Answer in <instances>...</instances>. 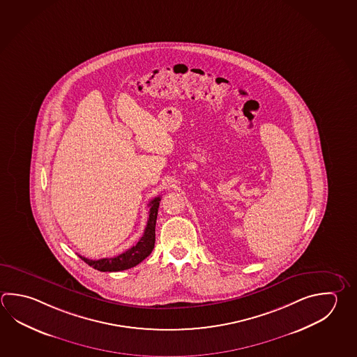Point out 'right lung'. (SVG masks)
I'll use <instances>...</instances> for the list:
<instances>
[{
    "label": "right lung",
    "instance_id": "1",
    "mask_svg": "<svg viewBox=\"0 0 357 357\" xmlns=\"http://www.w3.org/2000/svg\"><path fill=\"white\" fill-rule=\"evenodd\" d=\"M159 203H160V197H155L154 199L149 203L150 212H149L146 227L142 238L132 248H130L119 256L105 257L100 260H91L84 256H78L89 266L100 271H121V270L134 268L137 264L142 263V260L146 259L154 249L155 225H156Z\"/></svg>",
    "mask_w": 357,
    "mask_h": 357
}]
</instances>
